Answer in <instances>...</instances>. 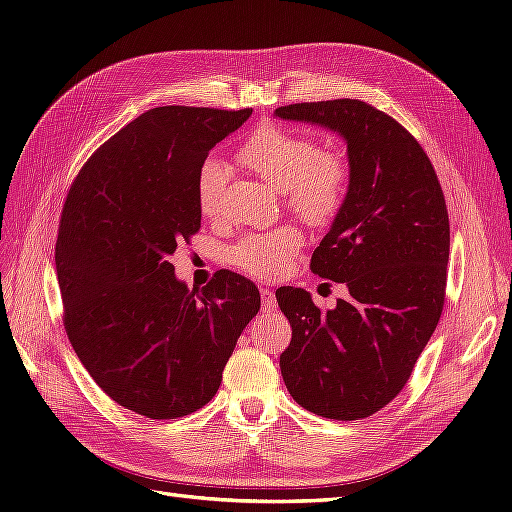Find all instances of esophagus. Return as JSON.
<instances>
[{"label":"esophagus","mask_w":512,"mask_h":512,"mask_svg":"<svg viewBox=\"0 0 512 512\" xmlns=\"http://www.w3.org/2000/svg\"><path fill=\"white\" fill-rule=\"evenodd\" d=\"M260 299H262V309H265V312H273V309L277 307L275 294L267 288H260Z\"/></svg>","instance_id":"1"}]
</instances>
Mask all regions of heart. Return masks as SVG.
I'll return each instance as SVG.
<instances>
[{
	"label": "heart",
	"instance_id": "b5f03b06",
	"mask_svg": "<svg viewBox=\"0 0 512 512\" xmlns=\"http://www.w3.org/2000/svg\"><path fill=\"white\" fill-rule=\"evenodd\" d=\"M239 160L284 192L292 213L309 224H327L339 213L348 192V164L333 149L318 147L312 138L262 123L239 149ZM226 168L207 158L196 173V203L203 218H218L224 203ZM301 235L294 228L271 235L241 239L230 250V262L254 277H275L299 250Z\"/></svg>",
	"mask_w": 512,
	"mask_h": 512
}]
</instances>
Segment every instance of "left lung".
I'll return each mask as SVG.
<instances>
[{"label":"left lung","instance_id":"8db88e82","mask_svg":"<svg viewBox=\"0 0 512 512\" xmlns=\"http://www.w3.org/2000/svg\"><path fill=\"white\" fill-rule=\"evenodd\" d=\"M344 136L350 183L312 271L350 297L320 312L303 288H277L292 327L280 356L286 389L305 410L359 421L393 401L438 327L451 226L436 170L416 138L361 100L275 108Z\"/></svg>","mask_w":512,"mask_h":512}]
</instances>
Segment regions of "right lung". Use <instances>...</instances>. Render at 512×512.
<instances>
[{
  "instance_id": "1",
  "label": "right lung",
  "mask_w": 512,
  "mask_h": 512,
  "mask_svg": "<svg viewBox=\"0 0 512 512\" xmlns=\"http://www.w3.org/2000/svg\"><path fill=\"white\" fill-rule=\"evenodd\" d=\"M250 115L151 108L98 147L61 211L55 267L70 344L108 397L153 421L209 404L260 309L243 275L222 269L190 290L170 262L200 228L198 166Z\"/></svg>"
}]
</instances>
